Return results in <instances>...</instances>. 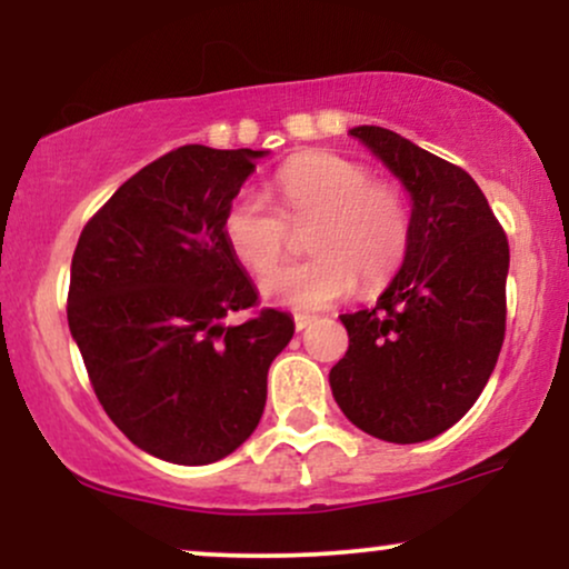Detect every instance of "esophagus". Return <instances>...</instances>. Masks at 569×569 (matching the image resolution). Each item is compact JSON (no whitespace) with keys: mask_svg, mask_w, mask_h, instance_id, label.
Instances as JSON below:
<instances>
[{"mask_svg":"<svg viewBox=\"0 0 569 569\" xmlns=\"http://www.w3.org/2000/svg\"><path fill=\"white\" fill-rule=\"evenodd\" d=\"M312 321H316L312 316H293V326H297V331H305Z\"/></svg>","mask_w":569,"mask_h":569,"instance_id":"esophagus-1","label":"esophagus"}]
</instances>
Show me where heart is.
Wrapping results in <instances>:
<instances>
[{
  "mask_svg": "<svg viewBox=\"0 0 569 569\" xmlns=\"http://www.w3.org/2000/svg\"><path fill=\"white\" fill-rule=\"evenodd\" d=\"M278 210L243 189L227 202L221 234L246 270L266 272L288 242L286 223L311 221L306 247L313 259L267 273L259 289L291 310H323L356 289H380L407 259L409 202L393 184L371 179L363 162L312 149L293 154L272 179Z\"/></svg>",
  "mask_w": 569,
  "mask_h": 569,
  "instance_id": "obj_1",
  "label": "heart"
}]
</instances>
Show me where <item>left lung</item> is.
<instances>
[{"label": "left lung", "mask_w": 569, "mask_h": 569, "mask_svg": "<svg viewBox=\"0 0 569 569\" xmlns=\"http://www.w3.org/2000/svg\"><path fill=\"white\" fill-rule=\"evenodd\" d=\"M350 136L407 187L411 240L377 307L342 316L350 348L329 371L331 393L375 439L428 441L473 407L498 363L508 238L462 168L388 128Z\"/></svg>", "instance_id": "left-lung-1"}]
</instances>
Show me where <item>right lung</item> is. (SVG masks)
I'll return each mask as SVG.
<instances>
[{"label": "right lung", "instance_id": "add662e5", "mask_svg": "<svg viewBox=\"0 0 569 569\" xmlns=\"http://www.w3.org/2000/svg\"><path fill=\"white\" fill-rule=\"evenodd\" d=\"M264 152L187 143L130 176L71 257L69 329L109 420L143 452L208 466L262 420L267 371L291 316L257 289L221 234L227 202Z\"/></svg>", "mask_w": 569, "mask_h": 569}]
</instances>
